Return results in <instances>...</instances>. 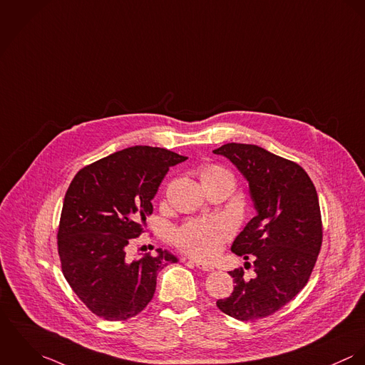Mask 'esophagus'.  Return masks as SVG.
Returning <instances> with one entry per match:
<instances>
[{"mask_svg":"<svg viewBox=\"0 0 365 365\" xmlns=\"http://www.w3.org/2000/svg\"><path fill=\"white\" fill-rule=\"evenodd\" d=\"M189 262L193 263L196 267H199L202 272H214V267L211 264H207V263L200 262V260H189Z\"/></svg>","mask_w":365,"mask_h":365,"instance_id":"1","label":"esophagus"}]
</instances>
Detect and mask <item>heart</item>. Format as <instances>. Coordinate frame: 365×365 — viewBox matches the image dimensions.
<instances>
[{
  "label": "heart",
  "mask_w": 365,
  "mask_h": 365,
  "mask_svg": "<svg viewBox=\"0 0 365 365\" xmlns=\"http://www.w3.org/2000/svg\"><path fill=\"white\" fill-rule=\"evenodd\" d=\"M232 175L221 166L207 165L200 170V179L207 180ZM230 225L220 218L195 220L185 224L175 232L173 241L179 249L197 259H212L218 255L224 241L230 235Z\"/></svg>",
  "instance_id": "1"
}]
</instances>
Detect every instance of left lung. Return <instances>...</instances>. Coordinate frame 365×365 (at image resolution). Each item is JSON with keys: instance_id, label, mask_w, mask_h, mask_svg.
<instances>
[{"instance_id": "obj_1", "label": "left lung", "mask_w": 365, "mask_h": 365, "mask_svg": "<svg viewBox=\"0 0 365 365\" xmlns=\"http://www.w3.org/2000/svg\"><path fill=\"white\" fill-rule=\"evenodd\" d=\"M212 153L242 173L256 210L231 246L245 260L253 257L255 276L246 280L242 267L230 272L234 291L217 307L238 321H255L279 311L308 283L322 245L318 193L298 163L262 147L230 143Z\"/></svg>"}]
</instances>
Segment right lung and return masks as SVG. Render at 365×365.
<instances>
[{"mask_svg": "<svg viewBox=\"0 0 365 365\" xmlns=\"http://www.w3.org/2000/svg\"><path fill=\"white\" fill-rule=\"evenodd\" d=\"M187 157L158 147H130L74 176L58 225V255L66 280L98 317L124 321L153 299L158 272L178 257L157 249L138 260L127 246L144 231L153 199L170 166Z\"/></svg>", "mask_w": 365, "mask_h": 365, "instance_id": "1", "label": "right lung"}]
</instances>
